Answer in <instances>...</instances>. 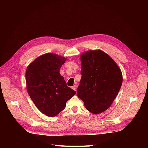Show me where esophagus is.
I'll return each instance as SVG.
<instances>
[{
  "label": "esophagus",
  "mask_w": 148,
  "mask_h": 148,
  "mask_svg": "<svg viewBox=\"0 0 148 148\" xmlns=\"http://www.w3.org/2000/svg\"><path fill=\"white\" fill-rule=\"evenodd\" d=\"M72 89L74 90H75V91H76V90H77V86H76V85H74V86H73V87H72Z\"/></svg>",
  "instance_id": "obj_1"
}]
</instances>
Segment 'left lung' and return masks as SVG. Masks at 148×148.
<instances>
[{
  "mask_svg": "<svg viewBox=\"0 0 148 148\" xmlns=\"http://www.w3.org/2000/svg\"><path fill=\"white\" fill-rule=\"evenodd\" d=\"M81 78L77 95L86 108L97 114L107 110L117 96L122 74L115 62L101 50H90L81 56Z\"/></svg>",
  "mask_w": 148,
  "mask_h": 148,
  "instance_id": "1",
  "label": "left lung"
}]
</instances>
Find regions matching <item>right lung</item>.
<instances>
[{
  "mask_svg": "<svg viewBox=\"0 0 148 148\" xmlns=\"http://www.w3.org/2000/svg\"><path fill=\"white\" fill-rule=\"evenodd\" d=\"M66 61L64 57L47 53L37 58L26 70L27 92L36 107L48 116L62 111L76 93L60 74Z\"/></svg>",
  "mask_w": 148,
  "mask_h": 148,
  "instance_id": "right-lung-1",
  "label": "right lung"
}]
</instances>
